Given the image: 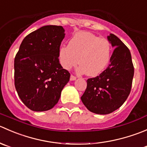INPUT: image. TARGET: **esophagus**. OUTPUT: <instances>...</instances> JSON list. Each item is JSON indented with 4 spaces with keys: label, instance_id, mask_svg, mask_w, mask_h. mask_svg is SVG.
<instances>
[{
    "label": "esophagus",
    "instance_id": "obj_1",
    "mask_svg": "<svg viewBox=\"0 0 147 147\" xmlns=\"http://www.w3.org/2000/svg\"><path fill=\"white\" fill-rule=\"evenodd\" d=\"M76 79V77L74 76H73V75H71V77H70L71 81H75Z\"/></svg>",
    "mask_w": 147,
    "mask_h": 147
}]
</instances>
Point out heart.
<instances>
[{"instance_id": "1", "label": "heart", "mask_w": 147, "mask_h": 147, "mask_svg": "<svg viewBox=\"0 0 147 147\" xmlns=\"http://www.w3.org/2000/svg\"><path fill=\"white\" fill-rule=\"evenodd\" d=\"M112 56V47L109 40L99 38L90 32H78L70 38L69 45L59 49L60 64L66 70L78 66L77 71L96 76L104 71Z\"/></svg>"}]
</instances>
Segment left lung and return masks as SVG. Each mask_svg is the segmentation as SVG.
I'll return each instance as SVG.
<instances>
[{"mask_svg":"<svg viewBox=\"0 0 147 147\" xmlns=\"http://www.w3.org/2000/svg\"><path fill=\"white\" fill-rule=\"evenodd\" d=\"M113 48L110 64L95 78L87 80V87L81 97L83 104L93 113L109 114L118 109L130 94L134 66L130 51L115 35L107 36Z\"/></svg>","mask_w":147,"mask_h":147,"instance_id":"8db88e82","label":"left lung"}]
</instances>
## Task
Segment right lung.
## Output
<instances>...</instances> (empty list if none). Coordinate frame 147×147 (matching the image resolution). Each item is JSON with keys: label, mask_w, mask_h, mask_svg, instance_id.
<instances>
[{"label": "right lung", "mask_w": 147, "mask_h": 147, "mask_svg": "<svg viewBox=\"0 0 147 147\" xmlns=\"http://www.w3.org/2000/svg\"><path fill=\"white\" fill-rule=\"evenodd\" d=\"M64 32L62 26H43L25 37L16 56V89L32 111L53 108L69 82L70 74L63 69L58 57Z\"/></svg>", "instance_id": "1"}]
</instances>
